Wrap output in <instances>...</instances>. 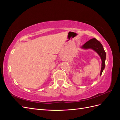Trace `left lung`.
Returning <instances> with one entry per match:
<instances>
[{"instance_id": "obj_1", "label": "left lung", "mask_w": 120, "mask_h": 120, "mask_svg": "<svg viewBox=\"0 0 120 120\" xmlns=\"http://www.w3.org/2000/svg\"><path fill=\"white\" fill-rule=\"evenodd\" d=\"M81 48L83 49H92L96 52L100 56L101 60V67L100 72L101 76L105 68V60L106 59V53L102 45L96 38H92L86 42L81 47Z\"/></svg>"}]
</instances>
